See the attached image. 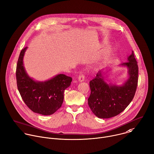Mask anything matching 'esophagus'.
<instances>
[{
    "label": "esophagus",
    "mask_w": 154,
    "mask_h": 154,
    "mask_svg": "<svg viewBox=\"0 0 154 154\" xmlns=\"http://www.w3.org/2000/svg\"><path fill=\"white\" fill-rule=\"evenodd\" d=\"M78 80H79V82H83L85 80V76L83 74H80L78 77Z\"/></svg>",
    "instance_id": "esophagus-1"
}]
</instances>
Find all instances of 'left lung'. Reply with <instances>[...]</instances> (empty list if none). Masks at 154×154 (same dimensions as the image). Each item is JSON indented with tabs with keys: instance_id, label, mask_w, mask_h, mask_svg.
<instances>
[{
	"instance_id": "1",
	"label": "left lung",
	"mask_w": 154,
	"mask_h": 154,
	"mask_svg": "<svg viewBox=\"0 0 154 154\" xmlns=\"http://www.w3.org/2000/svg\"><path fill=\"white\" fill-rule=\"evenodd\" d=\"M128 62L122 65L128 68L129 78L122 86L108 84L99 71L89 82L91 94L88 100L92 112L98 118L109 119L123 112L132 100L138 85V67L132 51Z\"/></svg>"
}]
</instances>
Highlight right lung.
I'll use <instances>...</instances> for the list:
<instances>
[{
  "label": "right lung",
  "mask_w": 154,
  "mask_h": 154,
  "mask_svg": "<svg viewBox=\"0 0 154 154\" xmlns=\"http://www.w3.org/2000/svg\"><path fill=\"white\" fill-rule=\"evenodd\" d=\"M27 47L22 49L16 66V80L19 93L26 105L34 112L44 116L54 114L61 106L64 91L72 78L59 74L45 82H35L25 71L23 59Z\"/></svg>",
  "instance_id": "1"
}]
</instances>
